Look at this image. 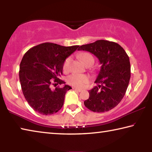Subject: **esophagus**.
<instances>
[{
    "mask_svg": "<svg viewBox=\"0 0 152 152\" xmlns=\"http://www.w3.org/2000/svg\"><path fill=\"white\" fill-rule=\"evenodd\" d=\"M73 89L76 90V91H78V92H81V91H82V89H81V88H75V87H74Z\"/></svg>",
    "mask_w": 152,
    "mask_h": 152,
    "instance_id": "esophagus-1",
    "label": "esophagus"
}]
</instances>
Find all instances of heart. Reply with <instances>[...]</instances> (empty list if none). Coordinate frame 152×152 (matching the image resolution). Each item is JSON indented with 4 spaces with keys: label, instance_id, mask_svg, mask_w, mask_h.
<instances>
[{
    "label": "heart",
    "instance_id": "heart-1",
    "mask_svg": "<svg viewBox=\"0 0 152 152\" xmlns=\"http://www.w3.org/2000/svg\"><path fill=\"white\" fill-rule=\"evenodd\" d=\"M80 58L82 60V62L85 64L87 61L89 60H92L94 61V58L89 53H82L80 55ZM70 58H68L66 59L64 61V65H63V69L65 72L68 71L69 70V66H70ZM90 80L89 77L85 75V74H72L69 76L67 78V81H68V84L70 85L76 86V87H83L86 84L88 83Z\"/></svg>",
    "mask_w": 152,
    "mask_h": 152
}]
</instances>
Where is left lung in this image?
<instances>
[{
  "instance_id": "left-lung-1",
  "label": "left lung",
  "mask_w": 152,
  "mask_h": 152,
  "mask_svg": "<svg viewBox=\"0 0 152 152\" xmlns=\"http://www.w3.org/2000/svg\"><path fill=\"white\" fill-rule=\"evenodd\" d=\"M78 50L89 51L101 64L94 82L98 86L88 91L84 105L93 112L109 111L119 103L127 89L131 77L129 56L120 45L107 40L82 45Z\"/></svg>"
}]
</instances>
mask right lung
<instances>
[{
    "instance_id": "obj_1",
    "label": "right lung",
    "mask_w": 152,
    "mask_h": 152,
    "mask_svg": "<svg viewBox=\"0 0 152 152\" xmlns=\"http://www.w3.org/2000/svg\"><path fill=\"white\" fill-rule=\"evenodd\" d=\"M78 47L43 43L25 53L20 64L19 80L25 99L35 111L50 115L62 107L66 92L72 88L59 78L64 61ZM58 84L64 86L52 88Z\"/></svg>"
}]
</instances>
